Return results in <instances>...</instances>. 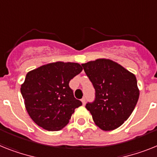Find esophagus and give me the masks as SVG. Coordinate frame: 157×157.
I'll return each mask as SVG.
<instances>
[{
  "label": "esophagus",
  "instance_id": "esophagus-1",
  "mask_svg": "<svg viewBox=\"0 0 157 157\" xmlns=\"http://www.w3.org/2000/svg\"><path fill=\"white\" fill-rule=\"evenodd\" d=\"M81 102H82V104H83V105H85V102H86V100H85V97H84V98L81 99Z\"/></svg>",
  "mask_w": 157,
  "mask_h": 157
}]
</instances>
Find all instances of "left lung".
Masks as SVG:
<instances>
[{
  "mask_svg": "<svg viewBox=\"0 0 157 157\" xmlns=\"http://www.w3.org/2000/svg\"><path fill=\"white\" fill-rule=\"evenodd\" d=\"M81 65L96 91L95 101L85 108L101 129H116L130 117L139 99L135 75L109 59Z\"/></svg>",
  "mask_w": 157,
  "mask_h": 157,
  "instance_id": "8db88e82",
  "label": "left lung"
}]
</instances>
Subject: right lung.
<instances>
[{"label": "right lung", "mask_w": 157, "mask_h": 157, "mask_svg": "<svg viewBox=\"0 0 157 157\" xmlns=\"http://www.w3.org/2000/svg\"><path fill=\"white\" fill-rule=\"evenodd\" d=\"M78 63H49L30 71L21 87L25 109L38 126L48 131L62 129L75 109L82 105L68 85L82 71Z\"/></svg>", "instance_id": "1"}]
</instances>
